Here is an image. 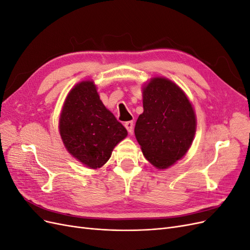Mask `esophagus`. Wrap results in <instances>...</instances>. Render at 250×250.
Wrapping results in <instances>:
<instances>
[{
    "instance_id": "esophagus-1",
    "label": "esophagus",
    "mask_w": 250,
    "mask_h": 250,
    "mask_svg": "<svg viewBox=\"0 0 250 250\" xmlns=\"http://www.w3.org/2000/svg\"><path fill=\"white\" fill-rule=\"evenodd\" d=\"M124 126L126 127L127 131L129 133H131L133 131V121H128V122H125Z\"/></svg>"
}]
</instances>
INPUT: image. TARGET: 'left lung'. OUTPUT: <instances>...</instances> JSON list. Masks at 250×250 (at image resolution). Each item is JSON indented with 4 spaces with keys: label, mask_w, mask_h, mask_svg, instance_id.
<instances>
[{
    "label": "left lung",
    "mask_w": 250,
    "mask_h": 250,
    "mask_svg": "<svg viewBox=\"0 0 250 250\" xmlns=\"http://www.w3.org/2000/svg\"><path fill=\"white\" fill-rule=\"evenodd\" d=\"M143 107L135 123V137L147 160L166 169L191 146L196 130L192 104L172 81L154 78L143 89Z\"/></svg>",
    "instance_id": "left-lung-1"
}]
</instances>
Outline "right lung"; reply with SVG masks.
I'll return each instance as SVG.
<instances>
[{"mask_svg":"<svg viewBox=\"0 0 250 250\" xmlns=\"http://www.w3.org/2000/svg\"><path fill=\"white\" fill-rule=\"evenodd\" d=\"M59 130L67 151L92 169L100 168L127 130L104 106L92 81H83L66 97Z\"/></svg>","mask_w":250,"mask_h":250,"instance_id":"add662e5","label":"right lung"}]
</instances>
